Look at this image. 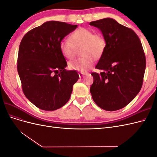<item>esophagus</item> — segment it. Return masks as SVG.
Here are the masks:
<instances>
[{"label":"esophagus","instance_id":"obj_1","mask_svg":"<svg viewBox=\"0 0 157 157\" xmlns=\"http://www.w3.org/2000/svg\"><path fill=\"white\" fill-rule=\"evenodd\" d=\"M85 75H86V73H78V75H79V77L80 78L83 77Z\"/></svg>","mask_w":157,"mask_h":157}]
</instances>
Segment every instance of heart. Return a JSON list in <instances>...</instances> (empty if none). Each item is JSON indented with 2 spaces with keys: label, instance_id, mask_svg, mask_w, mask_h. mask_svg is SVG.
<instances>
[{
  "label": "heart",
  "instance_id": "1",
  "mask_svg": "<svg viewBox=\"0 0 157 157\" xmlns=\"http://www.w3.org/2000/svg\"><path fill=\"white\" fill-rule=\"evenodd\" d=\"M70 39H63L60 42V50L65 58L71 59L74 58L76 48L82 46L80 54L83 57L69 63L71 70L85 73L94 64V59L99 58L105 48V40L99 33H94L87 28L80 27L70 36Z\"/></svg>",
  "mask_w": 157,
  "mask_h": 157
}]
</instances>
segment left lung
<instances>
[{
	"instance_id": "obj_1",
	"label": "left lung",
	"mask_w": 157,
	"mask_h": 157,
	"mask_svg": "<svg viewBox=\"0 0 157 157\" xmlns=\"http://www.w3.org/2000/svg\"><path fill=\"white\" fill-rule=\"evenodd\" d=\"M101 31L105 48L92 73L90 93L97 105L107 111L126 106L139 93L146 67L145 56L139 37L132 29L112 18L92 21Z\"/></svg>"
}]
</instances>
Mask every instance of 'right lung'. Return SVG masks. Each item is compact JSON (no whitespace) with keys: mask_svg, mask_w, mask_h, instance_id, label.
I'll use <instances>...</instances> for the list:
<instances>
[{"mask_svg":"<svg viewBox=\"0 0 157 157\" xmlns=\"http://www.w3.org/2000/svg\"><path fill=\"white\" fill-rule=\"evenodd\" d=\"M77 25L49 21L27 33L19 47L17 72L26 98L42 110L54 111L71 97L79 76L67 71L60 42Z\"/></svg>","mask_w":157,"mask_h":157,"instance_id":"1","label":"right lung"}]
</instances>
